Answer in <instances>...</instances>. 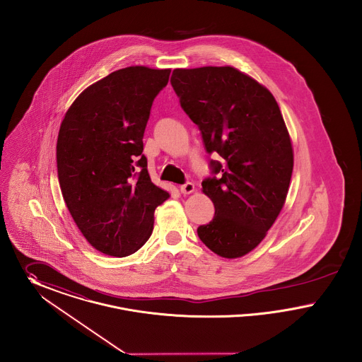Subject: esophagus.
<instances>
[{
	"mask_svg": "<svg viewBox=\"0 0 362 362\" xmlns=\"http://www.w3.org/2000/svg\"><path fill=\"white\" fill-rule=\"evenodd\" d=\"M180 190H181V193H184V194H189V193H192V192L194 190V185H193L192 182H185L184 185L180 187Z\"/></svg>",
	"mask_w": 362,
	"mask_h": 362,
	"instance_id": "obj_1",
	"label": "esophagus"
}]
</instances>
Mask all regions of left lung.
Returning <instances> with one entry per match:
<instances>
[{"instance_id":"left-lung-1","label":"left lung","mask_w":362,"mask_h":362,"mask_svg":"<svg viewBox=\"0 0 362 362\" xmlns=\"http://www.w3.org/2000/svg\"><path fill=\"white\" fill-rule=\"evenodd\" d=\"M173 90L199 127L212 177L202 182L215 207L197 235L214 253L235 259L266 237L285 204L293 148L272 94L231 66L174 69Z\"/></svg>"}]
</instances>
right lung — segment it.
Returning <instances> with one entry per match:
<instances>
[{
	"mask_svg": "<svg viewBox=\"0 0 362 362\" xmlns=\"http://www.w3.org/2000/svg\"><path fill=\"white\" fill-rule=\"evenodd\" d=\"M170 69L129 66L86 88L57 140L58 181L78 230L96 250L124 257L146 244L153 211L168 197L153 185L143 136Z\"/></svg>",
	"mask_w": 362,
	"mask_h": 362,
	"instance_id": "1",
	"label": "right lung"
}]
</instances>
